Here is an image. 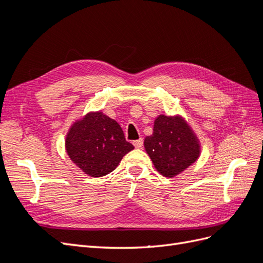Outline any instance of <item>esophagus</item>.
Listing matches in <instances>:
<instances>
[{
    "label": "esophagus",
    "mask_w": 263,
    "mask_h": 263,
    "mask_svg": "<svg viewBox=\"0 0 263 263\" xmlns=\"http://www.w3.org/2000/svg\"><path fill=\"white\" fill-rule=\"evenodd\" d=\"M133 145L136 146V148H138V149L142 148V145H143V140H142V139L136 140V141H133Z\"/></svg>",
    "instance_id": "obj_1"
}]
</instances>
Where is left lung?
<instances>
[{
    "instance_id": "obj_1",
    "label": "left lung",
    "mask_w": 263,
    "mask_h": 263,
    "mask_svg": "<svg viewBox=\"0 0 263 263\" xmlns=\"http://www.w3.org/2000/svg\"><path fill=\"white\" fill-rule=\"evenodd\" d=\"M144 148L158 172L169 178L184 172L200 154L197 137L179 115H159L154 132L144 139Z\"/></svg>"
}]
</instances>
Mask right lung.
I'll return each instance as SVG.
<instances>
[{
    "mask_svg": "<svg viewBox=\"0 0 263 263\" xmlns=\"http://www.w3.org/2000/svg\"><path fill=\"white\" fill-rule=\"evenodd\" d=\"M71 161L90 177L105 176L134 149L117 121L102 112H91L76 121L66 137Z\"/></svg>",
    "mask_w": 263,
    "mask_h": 263,
    "instance_id": "obj_1",
    "label": "right lung"
}]
</instances>
